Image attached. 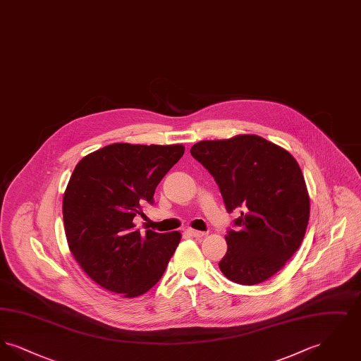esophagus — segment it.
<instances>
[{
    "label": "esophagus",
    "instance_id": "34e87169",
    "mask_svg": "<svg viewBox=\"0 0 361 361\" xmlns=\"http://www.w3.org/2000/svg\"><path fill=\"white\" fill-rule=\"evenodd\" d=\"M185 233L190 235V237H195V238H202V237L206 235L204 231H197V230H193V228H187Z\"/></svg>",
    "mask_w": 361,
    "mask_h": 361
}]
</instances>
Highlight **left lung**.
<instances>
[{
	"mask_svg": "<svg viewBox=\"0 0 361 361\" xmlns=\"http://www.w3.org/2000/svg\"><path fill=\"white\" fill-rule=\"evenodd\" d=\"M190 154L215 178L237 230L226 235L219 268L227 279L255 286L277 274L299 249L309 224L305 177L286 149L258 135L202 140Z\"/></svg>",
	"mask_w": 361,
	"mask_h": 361,
	"instance_id": "left-lung-1",
	"label": "left lung"
}]
</instances>
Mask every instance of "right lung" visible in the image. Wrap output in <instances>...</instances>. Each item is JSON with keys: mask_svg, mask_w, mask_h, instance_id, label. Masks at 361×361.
Listing matches in <instances>:
<instances>
[{"mask_svg": "<svg viewBox=\"0 0 361 361\" xmlns=\"http://www.w3.org/2000/svg\"><path fill=\"white\" fill-rule=\"evenodd\" d=\"M183 145L114 143L84 157L63 195L70 252L94 283L137 298L162 277L181 234L140 233L133 224L142 206L183 157Z\"/></svg>", "mask_w": 361, "mask_h": 361, "instance_id": "1", "label": "right lung"}]
</instances>
